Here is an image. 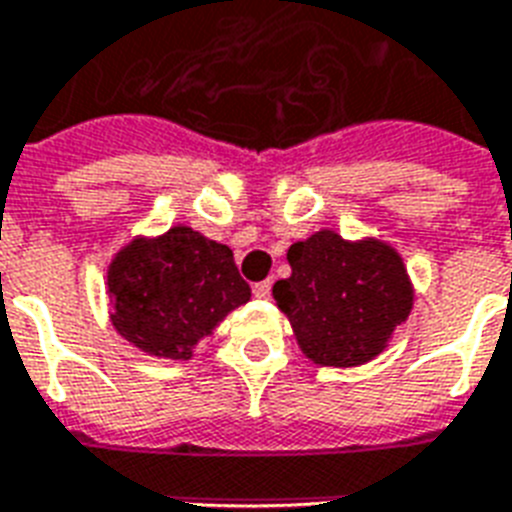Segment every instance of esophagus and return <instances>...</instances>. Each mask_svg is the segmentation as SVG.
Returning a JSON list of instances; mask_svg holds the SVG:
<instances>
[{"instance_id": "obj_1", "label": "esophagus", "mask_w": 512, "mask_h": 512, "mask_svg": "<svg viewBox=\"0 0 512 512\" xmlns=\"http://www.w3.org/2000/svg\"><path fill=\"white\" fill-rule=\"evenodd\" d=\"M269 293H272V283H269V280L253 285V296H256V299H269Z\"/></svg>"}]
</instances>
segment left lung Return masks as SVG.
I'll return each mask as SVG.
<instances>
[{"label":"left lung","instance_id":"1","mask_svg":"<svg viewBox=\"0 0 512 512\" xmlns=\"http://www.w3.org/2000/svg\"><path fill=\"white\" fill-rule=\"evenodd\" d=\"M291 277L272 288L301 352L320 366L350 368L374 360L406 323L414 291L392 245L350 243L320 229L288 248Z\"/></svg>","mask_w":512,"mask_h":512}]
</instances>
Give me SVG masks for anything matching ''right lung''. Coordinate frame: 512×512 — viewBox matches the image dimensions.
Instances as JSON below:
<instances>
[{
    "instance_id": "1",
    "label": "right lung",
    "mask_w": 512,
    "mask_h": 512,
    "mask_svg": "<svg viewBox=\"0 0 512 512\" xmlns=\"http://www.w3.org/2000/svg\"><path fill=\"white\" fill-rule=\"evenodd\" d=\"M106 277L117 334L170 360L192 358L194 344L251 299L232 251L192 227L136 237L114 256Z\"/></svg>"
}]
</instances>
